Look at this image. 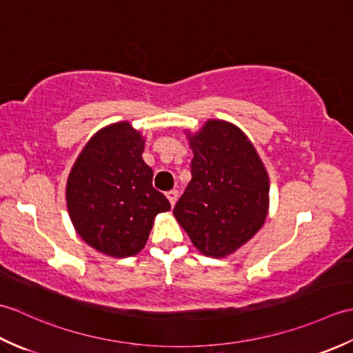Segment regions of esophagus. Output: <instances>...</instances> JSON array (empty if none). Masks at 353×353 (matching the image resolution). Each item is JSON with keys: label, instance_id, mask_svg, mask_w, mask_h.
I'll return each instance as SVG.
<instances>
[{"label": "esophagus", "instance_id": "obj_1", "mask_svg": "<svg viewBox=\"0 0 353 353\" xmlns=\"http://www.w3.org/2000/svg\"><path fill=\"white\" fill-rule=\"evenodd\" d=\"M177 197H179V192H177V190H171V191H168V192H167V199L170 200L171 206H174V205H176Z\"/></svg>", "mask_w": 353, "mask_h": 353}]
</instances>
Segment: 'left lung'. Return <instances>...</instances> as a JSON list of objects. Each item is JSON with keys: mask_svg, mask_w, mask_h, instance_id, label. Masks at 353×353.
<instances>
[{"mask_svg": "<svg viewBox=\"0 0 353 353\" xmlns=\"http://www.w3.org/2000/svg\"><path fill=\"white\" fill-rule=\"evenodd\" d=\"M185 134L194 154L192 177L172 214L200 253L228 258L264 226L268 172L235 124L208 119L199 132Z\"/></svg>", "mask_w": 353, "mask_h": 353, "instance_id": "obj_1", "label": "left lung"}]
</instances>
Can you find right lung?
<instances>
[{
	"mask_svg": "<svg viewBox=\"0 0 353 353\" xmlns=\"http://www.w3.org/2000/svg\"><path fill=\"white\" fill-rule=\"evenodd\" d=\"M145 138L129 121L103 127L89 139L66 181L74 229L92 249L112 258L139 253L157 214L170 201L153 188V170L142 159Z\"/></svg>",
	"mask_w": 353,
	"mask_h": 353,
	"instance_id": "obj_1",
	"label": "right lung"
}]
</instances>
